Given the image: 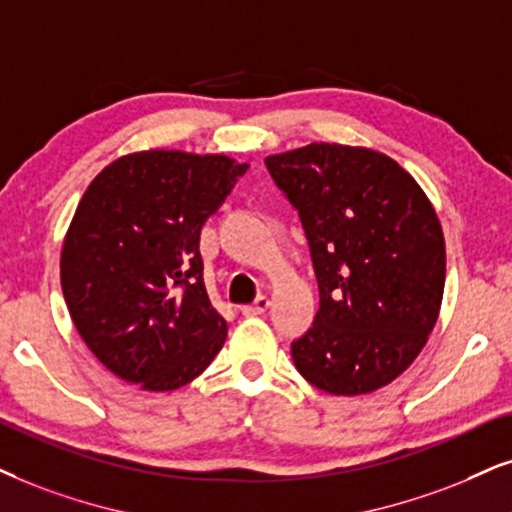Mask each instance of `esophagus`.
<instances>
[{"label": "esophagus", "instance_id": "esophagus-1", "mask_svg": "<svg viewBox=\"0 0 512 512\" xmlns=\"http://www.w3.org/2000/svg\"><path fill=\"white\" fill-rule=\"evenodd\" d=\"M267 307H269V300L262 295V297H257V300L252 304H243L241 312H243V316H260V314L267 312Z\"/></svg>", "mask_w": 512, "mask_h": 512}]
</instances>
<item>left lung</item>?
Masks as SVG:
<instances>
[{
  "label": "left lung",
  "mask_w": 512,
  "mask_h": 512,
  "mask_svg": "<svg viewBox=\"0 0 512 512\" xmlns=\"http://www.w3.org/2000/svg\"><path fill=\"white\" fill-rule=\"evenodd\" d=\"M309 243L319 312L295 368L328 394H366L411 366L437 323L444 236L430 200L383 153L309 144L264 160Z\"/></svg>",
  "instance_id": "obj_1"
}]
</instances>
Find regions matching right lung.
Listing matches in <instances>:
<instances>
[{
    "label": "right lung",
    "instance_id": "right-lung-1",
    "mask_svg": "<svg viewBox=\"0 0 512 512\" xmlns=\"http://www.w3.org/2000/svg\"><path fill=\"white\" fill-rule=\"evenodd\" d=\"M245 172L226 155L144 151L84 191L63 243V297L84 345L118 378L177 390L222 349L200 229Z\"/></svg>",
    "mask_w": 512,
    "mask_h": 512
}]
</instances>
